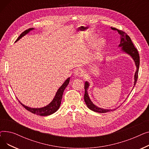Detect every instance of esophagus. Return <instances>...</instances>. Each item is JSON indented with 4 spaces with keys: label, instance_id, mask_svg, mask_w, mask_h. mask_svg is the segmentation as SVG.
<instances>
[{
    "label": "esophagus",
    "instance_id": "obj_1",
    "mask_svg": "<svg viewBox=\"0 0 149 149\" xmlns=\"http://www.w3.org/2000/svg\"><path fill=\"white\" fill-rule=\"evenodd\" d=\"M83 74L84 73H83V69L81 68H79V69H77L74 71V76L76 77H80L83 75Z\"/></svg>",
    "mask_w": 149,
    "mask_h": 149
}]
</instances>
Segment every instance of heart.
Instances as JSON below:
<instances>
[{
  "instance_id": "heart-1",
  "label": "heart",
  "mask_w": 149,
  "mask_h": 149,
  "mask_svg": "<svg viewBox=\"0 0 149 149\" xmlns=\"http://www.w3.org/2000/svg\"><path fill=\"white\" fill-rule=\"evenodd\" d=\"M95 38V35H92L91 36L89 39L87 44H90L93 40H94ZM106 44V41L105 39L103 37H99L97 39H96L95 42L93 43V51L92 53L90 54V56H89V60L90 61H93L94 60V59L96 57L97 55L102 50V49L104 48Z\"/></svg>"
}]
</instances>
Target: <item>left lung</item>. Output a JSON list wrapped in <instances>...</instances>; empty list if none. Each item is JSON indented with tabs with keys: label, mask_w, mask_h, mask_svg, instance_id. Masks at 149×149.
Returning a JSON list of instances; mask_svg holds the SVG:
<instances>
[{
	"label": "left lung",
	"mask_w": 149,
	"mask_h": 149,
	"mask_svg": "<svg viewBox=\"0 0 149 149\" xmlns=\"http://www.w3.org/2000/svg\"><path fill=\"white\" fill-rule=\"evenodd\" d=\"M111 29L113 31H117V32H118V34L120 35V43L118 46V48H121V51L123 52L126 53L128 54L129 56H130L135 62V65L136 66V69L134 75V87H133V88H134L136 83V81L138 79V70H139V56L138 50L135 48V47L134 46V44H133L130 37L126 33H124V31L119 30L115 28L111 27ZM89 86L90 84L88 81H86L85 82V84H84L85 93L84 95V100L85 101L86 104L88 107L89 109H91V111L98 112V113H106L107 112L113 111L116 110L117 108H118V107L112 109H103V108H101L93 104L88 94V90L89 89ZM133 88H132V90H133Z\"/></svg>",
	"instance_id": "left-lung-1"
}]
</instances>
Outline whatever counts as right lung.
Instances as JSON below:
<instances>
[{"mask_svg":"<svg viewBox=\"0 0 149 149\" xmlns=\"http://www.w3.org/2000/svg\"><path fill=\"white\" fill-rule=\"evenodd\" d=\"M34 29H35L34 28H29L28 29L25 30L24 32H23L20 35V36L17 38L16 41H15V42L19 41L21 38H22L23 36H25V35L28 34L30 32V31H33ZM69 81H70V78L69 77L68 79H67L66 80V81L63 83V84L59 88V89L57 90V91L56 93V95H55V96H54V97L53 100H52L51 102L47 106H45V107H40V108L29 107L28 106H26L23 104H22L19 100V101L23 107H24L26 109H27L28 111L31 112V113L36 114V115H40V116L50 115L56 112L59 109V107L60 106V104H61V101L63 94V92H64L65 88L67 87V86L69 84Z\"/></svg>","mask_w":149,"mask_h":149,"instance_id":"1","label":"right lung"}]
</instances>
